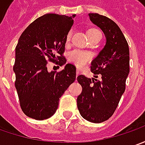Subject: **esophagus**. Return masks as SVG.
<instances>
[{"instance_id": "1", "label": "esophagus", "mask_w": 145, "mask_h": 145, "mask_svg": "<svg viewBox=\"0 0 145 145\" xmlns=\"http://www.w3.org/2000/svg\"><path fill=\"white\" fill-rule=\"evenodd\" d=\"M78 74H79V71H78V70H77V71H76V76H78Z\"/></svg>"}]
</instances>
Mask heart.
Returning a JSON list of instances; mask_svg holds the SVG:
<instances>
[{
  "label": "heart",
  "instance_id": "heart-1",
  "mask_svg": "<svg viewBox=\"0 0 145 145\" xmlns=\"http://www.w3.org/2000/svg\"><path fill=\"white\" fill-rule=\"evenodd\" d=\"M88 33L90 38L96 36L97 34H101V33L99 29H94V28L88 29ZM71 36H72V31H69L67 34V37H66V42H69L71 41ZM91 57H92V54L91 53L88 52V51H84L82 50H78V49L73 50L68 54L69 61L71 63H74V65H76L77 67L84 66L85 64H87L91 61Z\"/></svg>",
  "mask_w": 145,
  "mask_h": 145
}]
</instances>
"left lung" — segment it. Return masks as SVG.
Segmentation results:
<instances>
[{
    "instance_id": "obj_1",
    "label": "left lung",
    "mask_w": 145,
    "mask_h": 145,
    "mask_svg": "<svg viewBox=\"0 0 145 145\" xmlns=\"http://www.w3.org/2000/svg\"><path fill=\"white\" fill-rule=\"evenodd\" d=\"M91 21L100 28L107 39L104 48L91 63L95 77H77L82 91L77 106L82 117L92 123H102L115 112L125 91L129 73V48L120 27L112 20L98 13H89Z\"/></svg>"
}]
</instances>
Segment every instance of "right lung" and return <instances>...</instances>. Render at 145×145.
<instances>
[{"label":"right lung","mask_w":145,"mask_h":145,"mask_svg":"<svg viewBox=\"0 0 145 145\" xmlns=\"http://www.w3.org/2000/svg\"><path fill=\"white\" fill-rule=\"evenodd\" d=\"M75 15L46 13L37 18L22 33L16 46L13 71L20 106L37 120L55 113L59 99L74 82L76 67L68 63L61 71L48 72L47 62L63 66L66 37Z\"/></svg>","instance_id":"add662e5"}]
</instances>
